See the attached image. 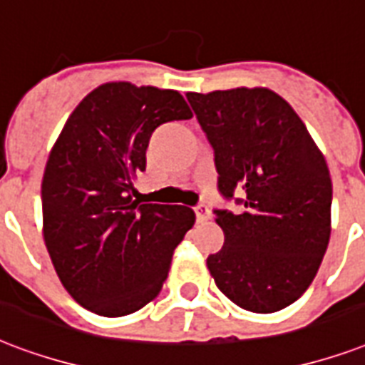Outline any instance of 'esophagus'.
<instances>
[{
    "instance_id": "obj_1",
    "label": "esophagus",
    "mask_w": 365,
    "mask_h": 365,
    "mask_svg": "<svg viewBox=\"0 0 365 365\" xmlns=\"http://www.w3.org/2000/svg\"><path fill=\"white\" fill-rule=\"evenodd\" d=\"M195 214H197V220H199V222H207V220L210 218V208L201 202L199 207H195Z\"/></svg>"
}]
</instances>
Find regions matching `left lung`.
Returning <instances> with one entry per match:
<instances>
[{
    "label": "left lung",
    "instance_id": "1",
    "mask_svg": "<svg viewBox=\"0 0 365 365\" xmlns=\"http://www.w3.org/2000/svg\"><path fill=\"white\" fill-rule=\"evenodd\" d=\"M214 149L218 189L243 212L214 210L224 247L207 258L222 293L272 314L310 287L331 235V176L293 107L268 88L187 93Z\"/></svg>",
    "mask_w": 365,
    "mask_h": 365
}]
</instances>
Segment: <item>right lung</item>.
I'll return each mask as SVG.
<instances>
[{"label": "right lung", "instance_id": "right-lung-1", "mask_svg": "<svg viewBox=\"0 0 365 365\" xmlns=\"http://www.w3.org/2000/svg\"><path fill=\"white\" fill-rule=\"evenodd\" d=\"M191 116L178 91L108 82L83 97L55 141L41 180L43 239L63 287L90 312L120 318L160 293L195 212L132 201L133 180L151 133Z\"/></svg>", "mask_w": 365, "mask_h": 365}]
</instances>
